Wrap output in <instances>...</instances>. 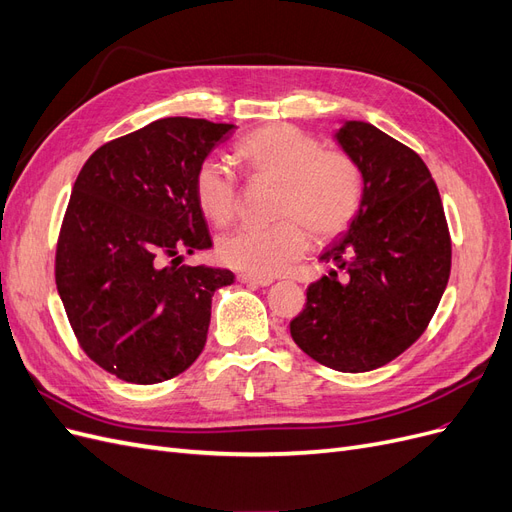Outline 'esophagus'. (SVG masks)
Masks as SVG:
<instances>
[{"label": "esophagus", "instance_id": "1", "mask_svg": "<svg viewBox=\"0 0 512 512\" xmlns=\"http://www.w3.org/2000/svg\"><path fill=\"white\" fill-rule=\"evenodd\" d=\"M237 280L241 284H250V286H271L273 284L271 277H258V275H252V273H241Z\"/></svg>", "mask_w": 512, "mask_h": 512}]
</instances>
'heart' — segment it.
<instances>
[{"label": "heart", "instance_id": "heart-1", "mask_svg": "<svg viewBox=\"0 0 512 512\" xmlns=\"http://www.w3.org/2000/svg\"><path fill=\"white\" fill-rule=\"evenodd\" d=\"M237 156L258 179L280 183L277 215L269 228H239L220 239L218 254L228 267L271 277L284 273L307 250V231L318 241L335 239L354 222L363 203V175L339 151H324L316 136L290 123H273L241 138ZM196 203L211 222H232L239 183L222 158H205L194 175Z\"/></svg>", "mask_w": 512, "mask_h": 512}]
</instances>
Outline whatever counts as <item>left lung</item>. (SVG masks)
<instances>
[{
  "label": "left lung",
  "mask_w": 512,
  "mask_h": 512,
  "mask_svg": "<svg viewBox=\"0 0 512 512\" xmlns=\"http://www.w3.org/2000/svg\"><path fill=\"white\" fill-rule=\"evenodd\" d=\"M333 141L361 168L363 203L320 254L335 269L307 288L290 335L314 361L361 374L391 363L427 329L451 275V237L436 183L412 149L354 119Z\"/></svg>",
  "instance_id": "1"
}]
</instances>
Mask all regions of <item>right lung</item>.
<instances>
[{"label":"right lung","mask_w":512,"mask_h":512,"mask_svg":"<svg viewBox=\"0 0 512 512\" xmlns=\"http://www.w3.org/2000/svg\"><path fill=\"white\" fill-rule=\"evenodd\" d=\"M235 128L158 119L102 145L76 177L55 282L74 335L108 374L158 384L203 352L213 292L235 275L181 262L213 245L194 175Z\"/></svg>","instance_id":"obj_1"}]
</instances>
